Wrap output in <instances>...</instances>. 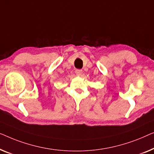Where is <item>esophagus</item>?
<instances>
[{"instance_id": "obj_1", "label": "esophagus", "mask_w": 154, "mask_h": 154, "mask_svg": "<svg viewBox=\"0 0 154 154\" xmlns=\"http://www.w3.org/2000/svg\"><path fill=\"white\" fill-rule=\"evenodd\" d=\"M75 73H76V75H78V76H81L83 72H82V70H75Z\"/></svg>"}]
</instances>
